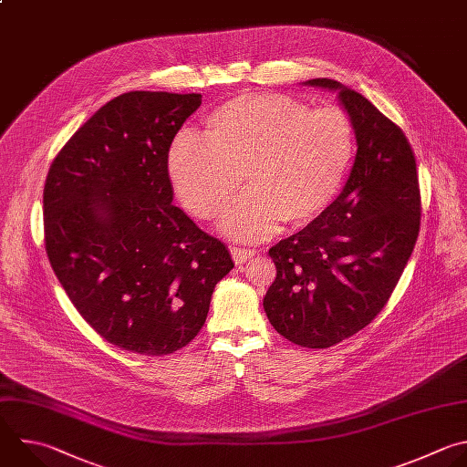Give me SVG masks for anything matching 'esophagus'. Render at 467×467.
Returning <instances> with one entry per match:
<instances>
[{
    "label": "esophagus",
    "instance_id": "obj_1",
    "mask_svg": "<svg viewBox=\"0 0 467 467\" xmlns=\"http://www.w3.org/2000/svg\"><path fill=\"white\" fill-rule=\"evenodd\" d=\"M256 251L249 249V247H231V256L234 260V264H245L247 260L254 258Z\"/></svg>",
    "mask_w": 467,
    "mask_h": 467
}]
</instances>
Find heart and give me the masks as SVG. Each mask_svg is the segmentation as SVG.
Returning a JSON list of instances; mask_svg holds the SVG:
<instances>
[{"label": "heart", "instance_id": "b5f03b06", "mask_svg": "<svg viewBox=\"0 0 467 467\" xmlns=\"http://www.w3.org/2000/svg\"><path fill=\"white\" fill-rule=\"evenodd\" d=\"M205 139L183 131L167 169L182 203L202 220L218 218L242 187L249 191L225 213L222 231L260 240L285 222H317L337 198L354 160L356 135L337 108L309 109L276 93H247L205 119Z\"/></svg>", "mask_w": 467, "mask_h": 467}]
</instances>
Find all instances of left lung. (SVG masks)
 Wrapping results in <instances>:
<instances>
[{
    "instance_id": "left-lung-1",
    "label": "left lung",
    "mask_w": 467,
    "mask_h": 467,
    "mask_svg": "<svg viewBox=\"0 0 467 467\" xmlns=\"http://www.w3.org/2000/svg\"><path fill=\"white\" fill-rule=\"evenodd\" d=\"M304 84L339 93L358 153L328 211L269 249L276 278L264 309L287 341L330 348L385 307L414 249L421 202L416 160L401 128L337 80Z\"/></svg>"
}]
</instances>
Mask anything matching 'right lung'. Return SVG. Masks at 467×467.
Returning a JSON list of instances; mask_svg holds the SVG:
<instances>
[{"label": "right lung", "instance_id": "1", "mask_svg": "<svg viewBox=\"0 0 467 467\" xmlns=\"http://www.w3.org/2000/svg\"><path fill=\"white\" fill-rule=\"evenodd\" d=\"M200 104V93H122L75 131L46 180L57 278L100 337L133 354L187 347L234 267L225 244L172 205L169 148Z\"/></svg>", "mask_w": 467, "mask_h": 467}]
</instances>
